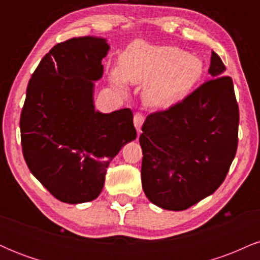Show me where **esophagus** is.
I'll list each match as a JSON object with an SVG mask.
<instances>
[{
	"label": "esophagus",
	"instance_id": "esophagus-1",
	"mask_svg": "<svg viewBox=\"0 0 260 260\" xmlns=\"http://www.w3.org/2000/svg\"><path fill=\"white\" fill-rule=\"evenodd\" d=\"M133 123L136 129L138 131V132H142V126L143 123H144V116H143L142 113H136L133 117Z\"/></svg>",
	"mask_w": 260,
	"mask_h": 260
}]
</instances>
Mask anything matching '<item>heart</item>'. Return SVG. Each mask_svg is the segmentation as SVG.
<instances>
[{"instance_id": "heart-1", "label": "heart", "mask_w": 260, "mask_h": 260, "mask_svg": "<svg viewBox=\"0 0 260 260\" xmlns=\"http://www.w3.org/2000/svg\"><path fill=\"white\" fill-rule=\"evenodd\" d=\"M204 74L202 58L176 46H154L134 41L121 55L120 67L111 72V84L127 94L128 82L144 85L143 100L150 107L177 103L198 84Z\"/></svg>"}]
</instances>
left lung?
Listing matches in <instances>:
<instances>
[{
	"instance_id": "left-lung-1",
	"label": "left lung",
	"mask_w": 260,
	"mask_h": 260,
	"mask_svg": "<svg viewBox=\"0 0 260 260\" xmlns=\"http://www.w3.org/2000/svg\"><path fill=\"white\" fill-rule=\"evenodd\" d=\"M211 52L209 82L181 103L149 115L139 137L142 186L153 204L186 210L213 194L237 150L240 113L234 83Z\"/></svg>"
}]
</instances>
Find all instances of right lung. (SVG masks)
<instances>
[{"mask_svg":"<svg viewBox=\"0 0 260 260\" xmlns=\"http://www.w3.org/2000/svg\"><path fill=\"white\" fill-rule=\"evenodd\" d=\"M109 50L105 38L57 44L26 88L20 115L25 162L55 198L68 204L98 198L111 160L137 138L129 109H95V82L103 78L101 61Z\"/></svg>","mask_w":260,"mask_h":260,"instance_id":"right-lung-1","label":"right lung"}]
</instances>
